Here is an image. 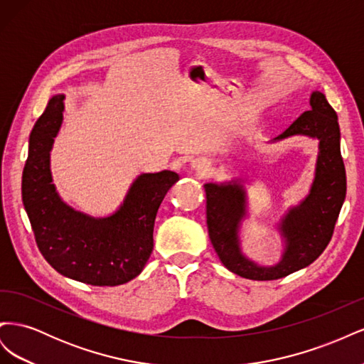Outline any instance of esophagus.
<instances>
[{
    "instance_id": "1",
    "label": "esophagus",
    "mask_w": 364,
    "mask_h": 364,
    "mask_svg": "<svg viewBox=\"0 0 364 364\" xmlns=\"http://www.w3.org/2000/svg\"><path fill=\"white\" fill-rule=\"evenodd\" d=\"M191 167L199 174H206L209 171V164L205 159H194L191 162Z\"/></svg>"
}]
</instances>
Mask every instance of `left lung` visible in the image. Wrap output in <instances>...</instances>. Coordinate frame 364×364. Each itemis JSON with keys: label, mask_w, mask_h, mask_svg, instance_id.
I'll use <instances>...</instances> for the list:
<instances>
[{"label": "left lung", "mask_w": 364, "mask_h": 364, "mask_svg": "<svg viewBox=\"0 0 364 364\" xmlns=\"http://www.w3.org/2000/svg\"><path fill=\"white\" fill-rule=\"evenodd\" d=\"M296 135L318 141L316 171L310 193L299 205L290 206L278 223L284 249L281 259L273 266H259L247 258L241 249V225L247 217L246 190L241 181L203 185L209 240L223 266L238 277L253 281L287 277L310 266L333 237L346 197V171L340 153L337 114L321 91L311 92L310 111L304 112L272 142Z\"/></svg>", "instance_id": "1"}]
</instances>
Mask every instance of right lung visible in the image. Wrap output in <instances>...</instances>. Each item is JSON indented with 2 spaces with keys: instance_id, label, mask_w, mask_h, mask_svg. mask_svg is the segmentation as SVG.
Instances as JSON below:
<instances>
[{
  "instance_id": "right-lung-1",
  "label": "right lung",
  "mask_w": 364,
  "mask_h": 364,
  "mask_svg": "<svg viewBox=\"0 0 364 364\" xmlns=\"http://www.w3.org/2000/svg\"><path fill=\"white\" fill-rule=\"evenodd\" d=\"M63 100V94L50 98L28 141L23 202L36 245L50 266L70 279L100 287L126 284L138 277L151 255L156 213L179 174L170 170L139 174L111 215L77 211L62 200L50 168Z\"/></svg>"
}]
</instances>
